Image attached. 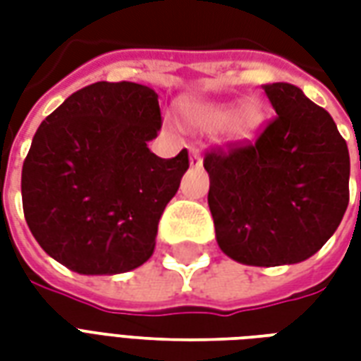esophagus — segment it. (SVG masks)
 I'll return each mask as SVG.
<instances>
[{"label": "esophagus", "mask_w": 361, "mask_h": 361, "mask_svg": "<svg viewBox=\"0 0 361 361\" xmlns=\"http://www.w3.org/2000/svg\"><path fill=\"white\" fill-rule=\"evenodd\" d=\"M189 164L191 168H201L203 166V158H201V152L195 147H191V157H189Z\"/></svg>", "instance_id": "34e87169"}]
</instances>
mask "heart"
Segmentation results:
<instances>
[{
  "mask_svg": "<svg viewBox=\"0 0 361 361\" xmlns=\"http://www.w3.org/2000/svg\"><path fill=\"white\" fill-rule=\"evenodd\" d=\"M183 114L189 123H193L195 127H203V129H211V127L226 123L232 116V108L222 106V104H195V106H188ZM259 123H261V110L255 104L250 102L234 116L232 131L240 137H247L257 129Z\"/></svg>",
  "mask_w": 361,
  "mask_h": 361,
  "instance_id": "heart-1",
  "label": "heart"
}]
</instances>
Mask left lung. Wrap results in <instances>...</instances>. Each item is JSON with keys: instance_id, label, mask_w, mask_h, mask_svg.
Listing matches in <instances>:
<instances>
[{"instance_id": "1", "label": "left lung", "mask_w": 361, "mask_h": 361, "mask_svg": "<svg viewBox=\"0 0 361 361\" xmlns=\"http://www.w3.org/2000/svg\"><path fill=\"white\" fill-rule=\"evenodd\" d=\"M276 116L255 141L204 154L220 250L253 267L317 253L348 207L350 154L331 114L290 82L263 85Z\"/></svg>"}]
</instances>
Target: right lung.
Masks as SVG:
<instances>
[{"label": "right lung", "instance_id": "right-lung-1", "mask_svg": "<svg viewBox=\"0 0 361 361\" xmlns=\"http://www.w3.org/2000/svg\"><path fill=\"white\" fill-rule=\"evenodd\" d=\"M162 127L158 94L145 85L94 82L44 119L28 150L23 211L50 257L79 274L141 267L157 245L158 220L189 168L150 152Z\"/></svg>", "mask_w": 361, "mask_h": 361}]
</instances>
